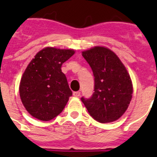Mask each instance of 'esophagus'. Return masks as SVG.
Here are the masks:
<instances>
[{"mask_svg": "<svg viewBox=\"0 0 157 157\" xmlns=\"http://www.w3.org/2000/svg\"><path fill=\"white\" fill-rule=\"evenodd\" d=\"M73 96H74V97H76V98H78V97H79V96H80V92H79V91H76V92H73Z\"/></svg>", "mask_w": 157, "mask_h": 157, "instance_id": "obj_1", "label": "esophagus"}]
</instances>
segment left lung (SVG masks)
<instances>
[{"label": "left lung", "mask_w": 157, "mask_h": 157, "mask_svg": "<svg viewBox=\"0 0 157 157\" xmlns=\"http://www.w3.org/2000/svg\"><path fill=\"white\" fill-rule=\"evenodd\" d=\"M82 55L94 76V92L90 98H82L91 116L99 123L116 121L128 108L133 86L125 66L109 48L96 46Z\"/></svg>", "instance_id": "left-lung-1"}]
</instances>
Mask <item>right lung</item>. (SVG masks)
<instances>
[{
	"instance_id": "add662e5",
	"label": "right lung",
	"mask_w": 157,
	"mask_h": 157,
	"mask_svg": "<svg viewBox=\"0 0 157 157\" xmlns=\"http://www.w3.org/2000/svg\"><path fill=\"white\" fill-rule=\"evenodd\" d=\"M74 53L73 49L46 47L30 62L21 78L19 95L33 117L48 121L63 110L72 92L61 66Z\"/></svg>"
}]
</instances>
